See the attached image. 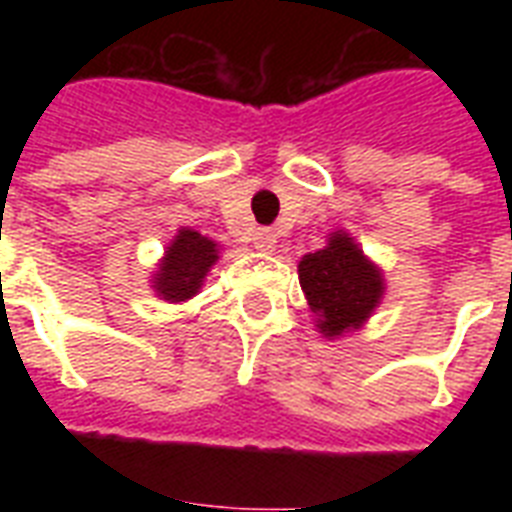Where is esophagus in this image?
Returning <instances> with one entry per match:
<instances>
[{
    "instance_id": "esophagus-1",
    "label": "esophagus",
    "mask_w": 512,
    "mask_h": 512,
    "mask_svg": "<svg viewBox=\"0 0 512 512\" xmlns=\"http://www.w3.org/2000/svg\"><path fill=\"white\" fill-rule=\"evenodd\" d=\"M252 247H255L257 252H263V255H271V252H276V233L268 231V228H260V231L252 236Z\"/></svg>"
}]
</instances>
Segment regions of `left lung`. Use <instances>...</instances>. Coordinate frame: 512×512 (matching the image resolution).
I'll list each match as a JSON object with an SVG mask.
<instances>
[{
  "instance_id": "8db88e82",
  "label": "left lung",
  "mask_w": 512,
  "mask_h": 512,
  "mask_svg": "<svg viewBox=\"0 0 512 512\" xmlns=\"http://www.w3.org/2000/svg\"><path fill=\"white\" fill-rule=\"evenodd\" d=\"M297 276L313 324L327 340L358 332L385 297V273L348 231H332L327 247L300 257Z\"/></svg>"
}]
</instances>
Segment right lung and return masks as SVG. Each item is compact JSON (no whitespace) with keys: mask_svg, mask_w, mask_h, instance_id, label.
<instances>
[{"mask_svg":"<svg viewBox=\"0 0 512 512\" xmlns=\"http://www.w3.org/2000/svg\"><path fill=\"white\" fill-rule=\"evenodd\" d=\"M220 260V244L193 228H177L151 273V289L164 303H188L204 287L207 273Z\"/></svg>","mask_w":512,"mask_h":512,"instance_id":"1","label":"right lung"}]
</instances>
